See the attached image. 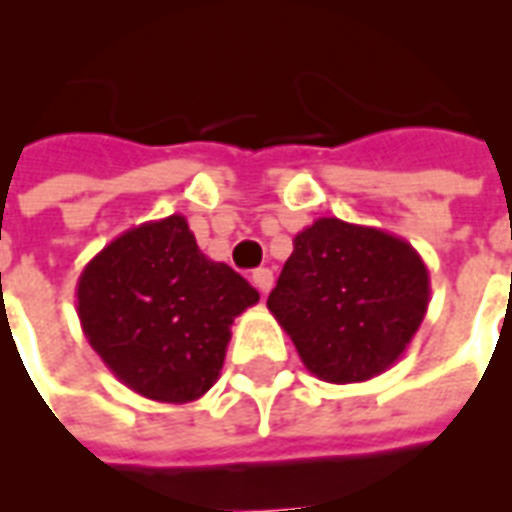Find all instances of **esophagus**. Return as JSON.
Returning a JSON list of instances; mask_svg holds the SVG:
<instances>
[{
	"label": "esophagus",
	"instance_id": "34e87169",
	"mask_svg": "<svg viewBox=\"0 0 512 512\" xmlns=\"http://www.w3.org/2000/svg\"><path fill=\"white\" fill-rule=\"evenodd\" d=\"M251 280H253V286L259 288L261 294H270V288H272V272L270 270H264V267H261V270H256L251 275Z\"/></svg>",
	"mask_w": 512,
	"mask_h": 512
}]
</instances>
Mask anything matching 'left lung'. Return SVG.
I'll return each instance as SVG.
<instances>
[{"label": "left lung", "instance_id": "obj_1", "mask_svg": "<svg viewBox=\"0 0 512 512\" xmlns=\"http://www.w3.org/2000/svg\"><path fill=\"white\" fill-rule=\"evenodd\" d=\"M307 370L326 383L386 372L429 307V270L407 240L375 226L318 218L267 299Z\"/></svg>", "mask_w": 512, "mask_h": 512}]
</instances>
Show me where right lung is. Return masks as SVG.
<instances>
[{
  "instance_id": "add662e5",
  "label": "right lung",
  "mask_w": 512,
  "mask_h": 512,
  "mask_svg": "<svg viewBox=\"0 0 512 512\" xmlns=\"http://www.w3.org/2000/svg\"><path fill=\"white\" fill-rule=\"evenodd\" d=\"M83 334L126 388L156 402H194L221 375L234 318L259 291L199 251L183 215L115 237L78 278Z\"/></svg>"
}]
</instances>
